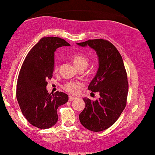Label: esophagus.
<instances>
[{
  "instance_id": "esophagus-1",
  "label": "esophagus",
  "mask_w": 155,
  "mask_h": 155,
  "mask_svg": "<svg viewBox=\"0 0 155 155\" xmlns=\"http://www.w3.org/2000/svg\"><path fill=\"white\" fill-rule=\"evenodd\" d=\"M75 98L74 97V96H69V98H68L69 101H72L75 100Z\"/></svg>"
}]
</instances>
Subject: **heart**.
<instances>
[{
    "mask_svg": "<svg viewBox=\"0 0 155 155\" xmlns=\"http://www.w3.org/2000/svg\"><path fill=\"white\" fill-rule=\"evenodd\" d=\"M72 61L75 66L79 69L82 68H86V66L88 64V59L86 56H84L82 54H75L72 57ZM59 70V66L56 65L54 67V71L57 72ZM82 87V83L79 81H69L65 83L62 86V88L65 91L70 94H77L80 89Z\"/></svg>",
    "mask_w": 155,
    "mask_h": 155,
    "instance_id": "b5f03b06",
    "label": "heart"
}]
</instances>
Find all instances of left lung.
Instances as JSON below:
<instances>
[{
  "instance_id": "8db88e82",
  "label": "left lung",
  "mask_w": 155,
  "mask_h": 155,
  "mask_svg": "<svg viewBox=\"0 0 155 155\" xmlns=\"http://www.w3.org/2000/svg\"><path fill=\"white\" fill-rule=\"evenodd\" d=\"M89 45L98 57V69L88 89L99 92L95 101L84 98L85 107L79 118L83 127L91 131L108 129L120 117L127 105L129 84L122 56L114 45L104 39L89 40L77 43Z\"/></svg>"
}]
</instances>
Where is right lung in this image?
<instances>
[{
  "instance_id": "obj_1",
  "label": "right lung",
  "mask_w": 155,
  "mask_h": 155,
  "mask_svg": "<svg viewBox=\"0 0 155 155\" xmlns=\"http://www.w3.org/2000/svg\"><path fill=\"white\" fill-rule=\"evenodd\" d=\"M70 46L58 37H44L29 51L20 69L16 96L22 114L28 122L42 129L53 127L58 120L57 108L68 101L61 91L49 94L48 80L52 78L54 55L57 48Z\"/></svg>"
}]
</instances>
